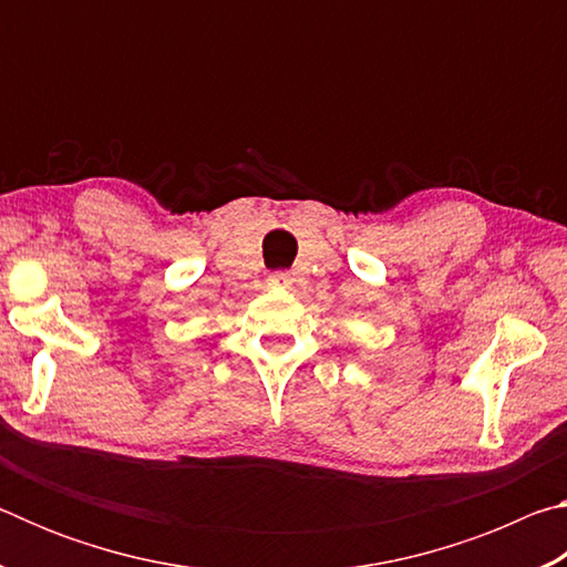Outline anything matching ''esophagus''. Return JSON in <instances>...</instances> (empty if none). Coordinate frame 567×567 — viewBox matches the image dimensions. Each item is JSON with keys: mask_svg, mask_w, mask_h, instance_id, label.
Returning a JSON list of instances; mask_svg holds the SVG:
<instances>
[{"mask_svg": "<svg viewBox=\"0 0 567 567\" xmlns=\"http://www.w3.org/2000/svg\"><path fill=\"white\" fill-rule=\"evenodd\" d=\"M267 285H270V287H290L292 275L287 270H275V272L267 275Z\"/></svg>", "mask_w": 567, "mask_h": 567, "instance_id": "obj_1", "label": "esophagus"}]
</instances>
